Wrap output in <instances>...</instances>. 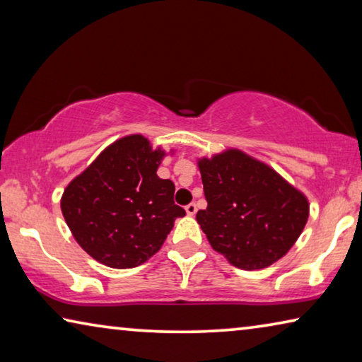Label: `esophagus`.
<instances>
[{
    "mask_svg": "<svg viewBox=\"0 0 362 362\" xmlns=\"http://www.w3.org/2000/svg\"><path fill=\"white\" fill-rule=\"evenodd\" d=\"M185 211H187L188 216H194L196 211H198V207H196L194 203H189L188 206H185Z\"/></svg>",
    "mask_w": 362,
    "mask_h": 362,
    "instance_id": "esophagus-1",
    "label": "esophagus"
}]
</instances>
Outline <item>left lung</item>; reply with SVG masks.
<instances>
[{
	"mask_svg": "<svg viewBox=\"0 0 362 362\" xmlns=\"http://www.w3.org/2000/svg\"><path fill=\"white\" fill-rule=\"evenodd\" d=\"M207 207L196 220L214 250L243 269L279 260L308 220V201L272 168L228 150L199 161Z\"/></svg>",
	"mask_w": 362,
	"mask_h": 362,
	"instance_id": "8db88e82",
	"label": "left lung"
}]
</instances>
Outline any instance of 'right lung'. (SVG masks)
<instances>
[{"label":"right lung","mask_w":362,"mask_h":362,"mask_svg":"<svg viewBox=\"0 0 362 362\" xmlns=\"http://www.w3.org/2000/svg\"><path fill=\"white\" fill-rule=\"evenodd\" d=\"M164 151L142 136L119 139L65 188L60 207L73 236L93 259L132 268L158 252L185 209L173 180L159 179Z\"/></svg>","instance_id":"obj_1"}]
</instances>
